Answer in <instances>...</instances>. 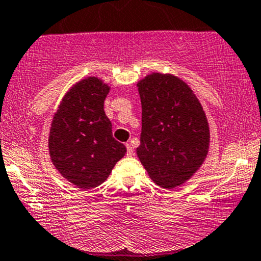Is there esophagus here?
I'll use <instances>...</instances> for the list:
<instances>
[{
  "label": "esophagus",
  "mask_w": 261,
  "mask_h": 261,
  "mask_svg": "<svg viewBox=\"0 0 261 261\" xmlns=\"http://www.w3.org/2000/svg\"><path fill=\"white\" fill-rule=\"evenodd\" d=\"M125 147H127V155L128 156L133 155L134 150H133V148H132V145L129 144V143H127V144H125Z\"/></svg>",
  "instance_id": "34e87169"
}]
</instances>
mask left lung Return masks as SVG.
<instances>
[{"mask_svg": "<svg viewBox=\"0 0 261 261\" xmlns=\"http://www.w3.org/2000/svg\"><path fill=\"white\" fill-rule=\"evenodd\" d=\"M141 144L137 155L152 180L172 189L200 168L209 149V125L190 87L172 74L139 81Z\"/></svg>", "mask_w": 261, "mask_h": 261, "instance_id": "obj_1", "label": "left lung"}]
</instances>
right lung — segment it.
I'll return each mask as SVG.
<instances>
[{"instance_id":"add662e5","label":"right lung","mask_w":261,"mask_h":261,"mask_svg":"<svg viewBox=\"0 0 261 261\" xmlns=\"http://www.w3.org/2000/svg\"><path fill=\"white\" fill-rule=\"evenodd\" d=\"M109 89L97 77L80 81L53 116L48 138L51 161L81 189L102 184L127 152L124 144L113 138L112 123L103 109Z\"/></svg>"}]
</instances>
